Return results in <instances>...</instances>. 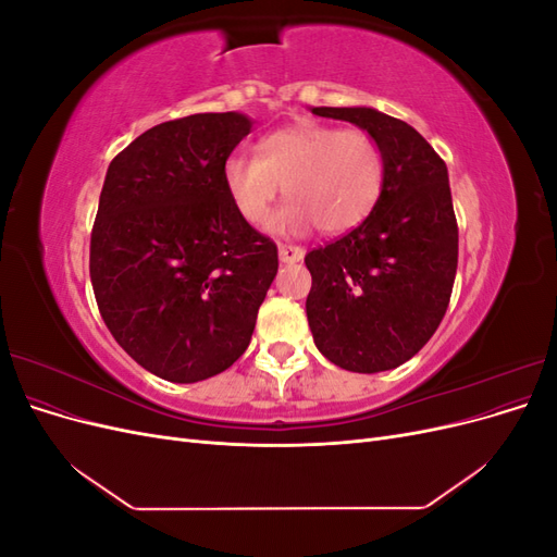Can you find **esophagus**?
Wrapping results in <instances>:
<instances>
[{"label":"esophagus","mask_w":557,"mask_h":557,"mask_svg":"<svg viewBox=\"0 0 557 557\" xmlns=\"http://www.w3.org/2000/svg\"><path fill=\"white\" fill-rule=\"evenodd\" d=\"M278 258L285 264H295V262H299L301 258H305V248L293 246V244H281L278 246Z\"/></svg>","instance_id":"obj_1"}]
</instances>
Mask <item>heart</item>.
<instances>
[{"mask_svg": "<svg viewBox=\"0 0 557 557\" xmlns=\"http://www.w3.org/2000/svg\"><path fill=\"white\" fill-rule=\"evenodd\" d=\"M385 162L364 129L297 123L258 144V158L234 153L223 164V185L234 211L262 227L274 201L288 197L269 223L276 234L299 237L315 223L323 234H346L364 223L383 193Z\"/></svg>", "mask_w": 557, "mask_h": 557, "instance_id": "b5f03b06", "label": "heart"}]
</instances>
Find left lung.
Returning <instances> with one entry per match:
<instances>
[{
    "mask_svg": "<svg viewBox=\"0 0 557 557\" xmlns=\"http://www.w3.org/2000/svg\"><path fill=\"white\" fill-rule=\"evenodd\" d=\"M311 113L372 134L385 181L364 223L307 252L309 327L336 367L385 372L411 360L448 309L458 269L448 170L399 117L369 107H313Z\"/></svg>",
    "mask_w": 557,
    "mask_h": 557,
    "instance_id": "obj_1",
    "label": "left lung"
}]
</instances>
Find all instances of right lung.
<instances>
[{
    "label": "right lung",
    "mask_w": 557,
    "mask_h": 557,
    "mask_svg": "<svg viewBox=\"0 0 557 557\" xmlns=\"http://www.w3.org/2000/svg\"><path fill=\"white\" fill-rule=\"evenodd\" d=\"M244 113H195L146 129L104 178L90 281L113 339L150 374L197 383L250 344L278 269L272 239L234 211L223 164Z\"/></svg>",
    "instance_id": "add662e5"
}]
</instances>
